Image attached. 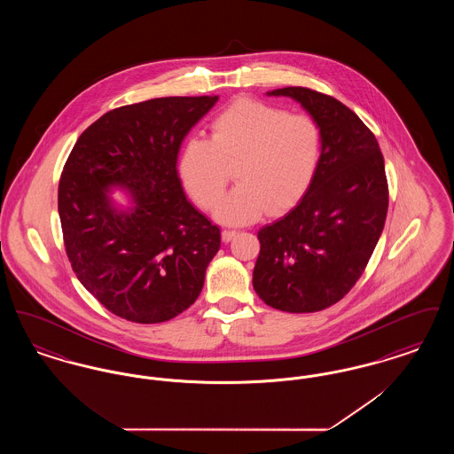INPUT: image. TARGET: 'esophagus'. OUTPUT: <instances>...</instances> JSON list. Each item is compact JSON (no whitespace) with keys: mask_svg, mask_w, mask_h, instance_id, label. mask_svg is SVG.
<instances>
[{"mask_svg":"<svg viewBox=\"0 0 454 454\" xmlns=\"http://www.w3.org/2000/svg\"><path fill=\"white\" fill-rule=\"evenodd\" d=\"M237 231H231V230H224L223 233H221V238H223V241L224 243H230L233 238L237 237Z\"/></svg>","mask_w":454,"mask_h":454,"instance_id":"1","label":"esophagus"}]
</instances>
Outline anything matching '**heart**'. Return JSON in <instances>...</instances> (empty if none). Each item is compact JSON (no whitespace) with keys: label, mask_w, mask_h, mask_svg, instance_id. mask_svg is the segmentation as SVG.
<instances>
[{"label":"heart","mask_w":454,"mask_h":454,"mask_svg":"<svg viewBox=\"0 0 454 454\" xmlns=\"http://www.w3.org/2000/svg\"><path fill=\"white\" fill-rule=\"evenodd\" d=\"M322 156V130L306 114L237 98L209 124V141L191 137L178 154V176L204 209L224 194L237 165L233 192L217 207L226 224H247L269 209L282 213L308 192Z\"/></svg>","instance_id":"b5f03b06"}]
</instances>
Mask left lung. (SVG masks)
<instances>
[{"mask_svg":"<svg viewBox=\"0 0 454 454\" xmlns=\"http://www.w3.org/2000/svg\"><path fill=\"white\" fill-rule=\"evenodd\" d=\"M318 122L322 156L301 200L259 231L254 289L287 313H313L340 301L363 276L385 228L388 182L374 134L342 102L320 91L287 87Z\"/></svg>","mask_w":454,"mask_h":454,"instance_id":"obj_1","label":"left lung"}]
</instances>
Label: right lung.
Segmentation results:
<instances>
[{
  "mask_svg": "<svg viewBox=\"0 0 454 454\" xmlns=\"http://www.w3.org/2000/svg\"><path fill=\"white\" fill-rule=\"evenodd\" d=\"M217 97H163L114 108L78 137L59 180L66 254L80 282L110 313L161 324L202 291L221 231L184 194L176 156ZM122 186L135 206L109 200Z\"/></svg>",
  "mask_w": 454,
  "mask_h": 454,
  "instance_id": "obj_1",
  "label": "right lung"
}]
</instances>
